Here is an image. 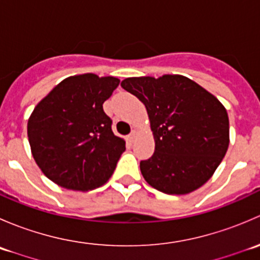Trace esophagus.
<instances>
[{
  "label": "esophagus",
  "mask_w": 260,
  "mask_h": 260,
  "mask_svg": "<svg viewBox=\"0 0 260 260\" xmlns=\"http://www.w3.org/2000/svg\"><path fill=\"white\" fill-rule=\"evenodd\" d=\"M136 138H137V132H136V131H132V132L129 133V136H128V140H129V142H133Z\"/></svg>",
  "instance_id": "1"
}]
</instances>
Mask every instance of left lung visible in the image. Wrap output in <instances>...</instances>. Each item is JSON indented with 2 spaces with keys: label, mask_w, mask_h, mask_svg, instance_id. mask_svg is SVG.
I'll return each instance as SVG.
<instances>
[{
  "label": "left lung",
  "mask_w": 260,
  "mask_h": 260,
  "mask_svg": "<svg viewBox=\"0 0 260 260\" xmlns=\"http://www.w3.org/2000/svg\"><path fill=\"white\" fill-rule=\"evenodd\" d=\"M120 85L145 104L151 122L154 152L140 164L147 182L169 195L203 186L229 147L224 106L182 75L127 78Z\"/></svg>",
  "instance_id": "obj_1"
}]
</instances>
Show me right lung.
Listing matches in <instances>:
<instances>
[{
	"label": "right lung",
	"mask_w": 260,
	"mask_h": 260,
	"mask_svg": "<svg viewBox=\"0 0 260 260\" xmlns=\"http://www.w3.org/2000/svg\"><path fill=\"white\" fill-rule=\"evenodd\" d=\"M118 85L113 77L75 75L35 107L27 122L28 142L36 164L52 182L88 191L112 176L125 142L112 131L103 103Z\"/></svg>",
	"instance_id": "right-lung-1"
}]
</instances>
